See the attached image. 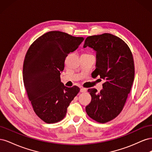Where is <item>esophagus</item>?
Segmentation results:
<instances>
[{
	"mask_svg": "<svg viewBox=\"0 0 152 152\" xmlns=\"http://www.w3.org/2000/svg\"><path fill=\"white\" fill-rule=\"evenodd\" d=\"M86 89L85 88H83V87H82V88H80V91L81 92V93H85V92H86Z\"/></svg>",
	"mask_w": 152,
	"mask_h": 152,
	"instance_id": "1",
	"label": "esophagus"
}]
</instances>
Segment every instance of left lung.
Segmentation results:
<instances>
[{
    "mask_svg": "<svg viewBox=\"0 0 152 152\" xmlns=\"http://www.w3.org/2000/svg\"><path fill=\"white\" fill-rule=\"evenodd\" d=\"M96 51L94 78L100 76L105 82L103 89H89L91 103L86 111L94 121L104 124L117 117L124 108L134 79V63L130 48L123 40L110 34L89 36L84 48Z\"/></svg>",
    "mask_w": 152,
    "mask_h": 152,
    "instance_id": "left-lung-1",
    "label": "left lung"
}]
</instances>
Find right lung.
I'll return each mask as SVG.
<instances>
[{
  "mask_svg": "<svg viewBox=\"0 0 152 152\" xmlns=\"http://www.w3.org/2000/svg\"><path fill=\"white\" fill-rule=\"evenodd\" d=\"M84 37L65 32L45 33L31 44L25 55L23 77L27 95L35 114L48 124L64 118L70 102L80 91L61 82L68 54L75 50Z\"/></svg>",
  "mask_w": 152,
  "mask_h": 152,
  "instance_id": "add662e5",
  "label": "right lung"
}]
</instances>
